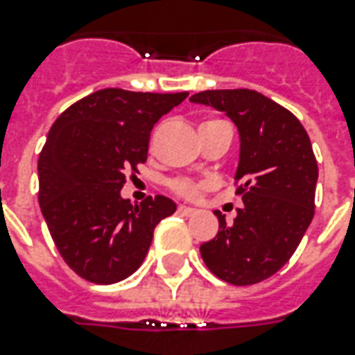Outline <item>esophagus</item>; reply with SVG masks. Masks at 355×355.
I'll return each instance as SVG.
<instances>
[{
  "label": "esophagus",
  "instance_id": "1",
  "mask_svg": "<svg viewBox=\"0 0 355 355\" xmlns=\"http://www.w3.org/2000/svg\"><path fill=\"white\" fill-rule=\"evenodd\" d=\"M178 214H180V216L189 217V216H195L197 210H195V208H189V206H178Z\"/></svg>",
  "mask_w": 355,
  "mask_h": 355
}]
</instances>
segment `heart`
<instances>
[{
	"label": "heart",
	"mask_w": 355,
	"mask_h": 355,
	"mask_svg": "<svg viewBox=\"0 0 355 355\" xmlns=\"http://www.w3.org/2000/svg\"><path fill=\"white\" fill-rule=\"evenodd\" d=\"M175 191L184 195V197H197L200 193V186L186 182V180H180V182H175Z\"/></svg>",
	"instance_id": "heart-1"
}]
</instances>
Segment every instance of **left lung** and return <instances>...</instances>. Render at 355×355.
<instances>
[{"mask_svg": "<svg viewBox=\"0 0 355 355\" xmlns=\"http://www.w3.org/2000/svg\"><path fill=\"white\" fill-rule=\"evenodd\" d=\"M237 127L243 208L234 223L221 211L219 232L200 245L206 267L234 286L269 278L289 261L315 214L319 167L311 141L289 110L254 90H206L189 97Z\"/></svg>", "mask_w": 355, "mask_h": 355, "instance_id": "8db88e82", "label": "left lung"}]
</instances>
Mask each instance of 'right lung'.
Instances as JSON below:
<instances>
[{
  "mask_svg": "<svg viewBox=\"0 0 355 355\" xmlns=\"http://www.w3.org/2000/svg\"><path fill=\"white\" fill-rule=\"evenodd\" d=\"M188 97L105 88L64 110L38 158V200L64 261L85 280H125L149 252L156 225L175 214L164 195L123 199L125 169L147 160L156 121Z\"/></svg>",
  "mask_w": 355,
  "mask_h": 355,
  "instance_id": "obj_1",
  "label": "right lung"
}]
</instances>
